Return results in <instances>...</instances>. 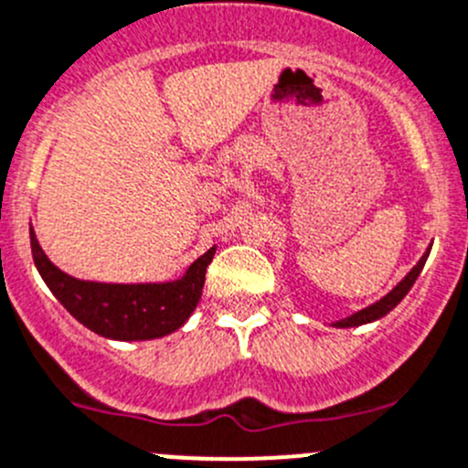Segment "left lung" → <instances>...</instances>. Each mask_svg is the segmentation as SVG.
<instances>
[{
  "label": "left lung",
  "mask_w": 468,
  "mask_h": 468,
  "mask_svg": "<svg viewBox=\"0 0 468 468\" xmlns=\"http://www.w3.org/2000/svg\"><path fill=\"white\" fill-rule=\"evenodd\" d=\"M430 249H432V244H430V247H428V251H425L423 256H420V261L416 262V265L411 267L410 271H407V276H405V279H402L400 283H398L396 288L391 290V292H387V294H384V297L379 299V302L370 303V306H366V308H361V311L352 313V315L343 317V320H335V322H331V326H338V329H349V326H361V324H370V322L379 320V317H384V315H387V313H391L393 308H396L398 303H400L402 299H405V294L410 292V290H411V285L416 283V279H419V274H420V271H423V265H425V261H428V256H430Z\"/></svg>",
  "instance_id": "obj_1"
}]
</instances>
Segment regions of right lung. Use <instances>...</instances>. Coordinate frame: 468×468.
Listing matches in <instances>:
<instances>
[{
	"label": "right lung",
	"mask_w": 468,
	"mask_h": 468,
	"mask_svg": "<svg viewBox=\"0 0 468 468\" xmlns=\"http://www.w3.org/2000/svg\"><path fill=\"white\" fill-rule=\"evenodd\" d=\"M31 256L54 297L86 329L112 340H153L174 334L189 320L203 294L206 270L217 247L207 249L180 279L162 283H98L58 270L29 229Z\"/></svg>",
	"instance_id": "add662e5"
}]
</instances>
